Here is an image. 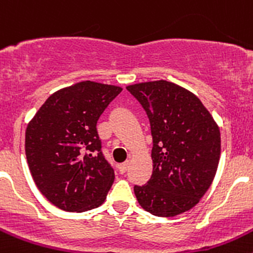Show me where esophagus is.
Returning <instances> with one entry per match:
<instances>
[{
    "instance_id": "esophagus-1",
    "label": "esophagus",
    "mask_w": 253,
    "mask_h": 253,
    "mask_svg": "<svg viewBox=\"0 0 253 253\" xmlns=\"http://www.w3.org/2000/svg\"><path fill=\"white\" fill-rule=\"evenodd\" d=\"M128 167H129V161H125V162L120 163L119 165L120 173H125V172H126V169H128Z\"/></svg>"
}]
</instances>
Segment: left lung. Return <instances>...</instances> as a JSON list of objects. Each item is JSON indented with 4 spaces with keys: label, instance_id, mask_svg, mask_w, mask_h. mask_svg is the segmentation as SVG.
Segmentation results:
<instances>
[{
    "label": "left lung",
    "instance_id": "8db88e82",
    "mask_svg": "<svg viewBox=\"0 0 253 253\" xmlns=\"http://www.w3.org/2000/svg\"><path fill=\"white\" fill-rule=\"evenodd\" d=\"M126 90L151 124L153 172L134 186L140 207L156 216H175L195 207L215 176L220 131L202 101L169 81L135 84Z\"/></svg>",
    "mask_w": 253,
    "mask_h": 253
}]
</instances>
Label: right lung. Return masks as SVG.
I'll return each instance as SVG.
<instances>
[{
    "mask_svg": "<svg viewBox=\"0 0 253 253\" xmlns=\"http://www.w3.org/2000/svg\"><path fill=\"white\" fill-rule=\"evenodd\" d=\"M122 87L84 81L46 99L28 124L25 153L39 191L66 211L105 202L115 178L101 151L97 120Z\"/></svg>",
    "mask_w": 253,
    "mask_h": 253,
    "instance_id": "right-lung-1",
    "label": "right lung"
}]
</instances>
